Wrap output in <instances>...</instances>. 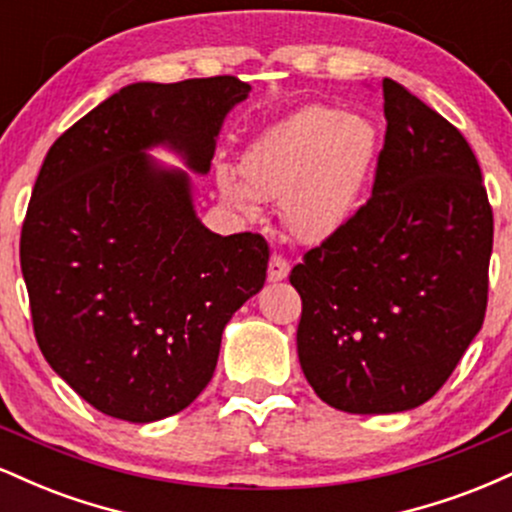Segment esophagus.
Segmentation results:
<instances>
[{
    "mask_svg": "<svg viewBox=\"0 0 512 512\" xmlns=\"http://www.w3.org/2000/svg\"><path fill=\"white\" fill-rule=\"evenodd\" d=\"M289 262L284 260V257L281 255H272V260H269V267H267V279L269 281H281V279H286V276H289Z\"/></svg>",
    "mask_w": 512,
    "mask_h": 512,
    "instance_id": "obj_1",
    "label": "esophagus"
}]
</instances>
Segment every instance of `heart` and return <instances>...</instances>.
I'll return each mask as SVG.
<instances>
[{
  "label": "heart",
  "instance_id": "1",
  "mask_svg": "<svg viewBox=\"0 0 512 512\" xmlns=\"http://www.w3.org/2000/svg\"><path fill=\"white\" fill-rule=\"evenodd\" d=\"M378 144V127L366 115L308 105L269 127L243 156L248 193L228 175H221V190L245 211L250 197L284 202L293 236L325 240L356 214Z\"/></svg>",
  "mask_w": 512,
  "mask_h": 512
}]
</instances>
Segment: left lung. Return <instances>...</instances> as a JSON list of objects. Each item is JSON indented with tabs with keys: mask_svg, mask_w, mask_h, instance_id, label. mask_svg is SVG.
Wrapping results in <instances>:
<instances>
[{
	"mask_svg": "<svg viewBox=\"0 0 512 512\" xmlns=\"http://www.w3.org/2000/svg\"><path fill=\"white\" fill-rule=\"evenodd\" d=\"M385 144L368 202L291 269L298 358L349 414L419 407L484 325L493 211L455 125L383 79Z\"/></svg>",
	"mask_w": 512,
	"mask_h": 512,
	"instance_id": "obj_1",
	"label": "left lung"
}]
</instances>
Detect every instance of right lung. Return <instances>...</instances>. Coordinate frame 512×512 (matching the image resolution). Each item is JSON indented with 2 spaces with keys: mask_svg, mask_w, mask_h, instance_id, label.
Segmentation results:
<instances>
[{
  "mask_svg": "<svg viewBox=\"0 0 512 512\" xmlns=\"http://www.w3.org/2000/svg\"><path fill=\"white\" fill-rule=\"evenodd\" d=\"M236 76L132 84L50 146L21 228L33 332L91 407L132 424L166 419L214 375L231 315L267 279L260 233L219 236L190 180L144 154L168 144L207 173Z\"/></svg>",
  "mask_w": 512,
  "mask_h": 512,
  "instance_id": "1",
  "label": "right lung"
}]
</instances>
